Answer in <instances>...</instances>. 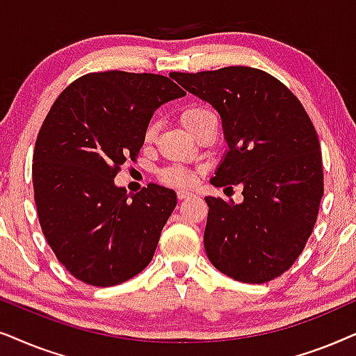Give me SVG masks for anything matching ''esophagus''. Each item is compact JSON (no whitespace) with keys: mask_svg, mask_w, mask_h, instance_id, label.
Returning <instances> with one entry per match:
<instances>
[{"mask_svg":"<svg viewBox=\"0 0 356 356\" xmlns=\"http://www.w3.org/2000/svg\"><path fill=\"white\" fill-rule=\"evenodd\" d=\"M188 197H192V192H188V191H179L177 192L179 200H186V198H188Z\"/></svg>","mask_w":356,"mask_h":356,"instance_id":"esophagus-1","label":"esophagus"}]
</instances>
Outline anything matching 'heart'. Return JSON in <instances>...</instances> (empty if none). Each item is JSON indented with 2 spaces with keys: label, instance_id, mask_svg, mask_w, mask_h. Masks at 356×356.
Returning a JSON list of instances; mask_svg holds the SVG:
<instances>
[{
  "label": "heart",
  "instance_id": "heart-1",
  "mask_svg": "<svg viewBox=\"0 0 356 356\" xmlns=\"http://www.w3.org/2000/svg\"><path fill=\"white\" fill-rule=\"evenodd\" d=\"M213 115V112L210 108L203 107V106H191L187 108H184L181 113V122L182 125L186 127L188 134H192V130L200 123L203 118ZM156 135V125H149L146 129V135L145 138L146 141H151ZM159 179L168 186H174V187H187L192 186L195 182V174L192 170H188L182 165H168V168L159 170Z\"/></svg>",
  "mask_w": 356,
  "mask_h": 356
}]
</instances>
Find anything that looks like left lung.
<instances>
[{"label":"left lung","mask_w":356,"mask_h":356,"mask_svg":"<svg viewBox=\"0 0 356 356\" xmlns=\"http://www.w3.org/2000/svg\"><path fill=\"white\" fill-rule=\"evenodd\" d=\"M170 76L221 115L229 149L210 182L243 184L239 205L205 198L208 259L243 283L280 277L305 249L324 195L321 145L309 115L285 84L257 68Z\"/></svg>","instance_id":"obj_1"}]
</instances>
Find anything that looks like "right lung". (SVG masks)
Masks as SVG:
<instances>
[{
    "label": "right lung",
    "mask_w": 356,
    "mask_h": 356,
    "mask_svg": "<svg viewBox=\"0 0 356 356\" xmlns=\"http://www.w3.org/2000/svg\"><path fill=\"white\" fill-rule=\"evenodd\" d=\"M182 96L168 76L101 71L71 83L47 113L32 158L34 200L47 243L78 280L118 285L153 259L175 192L149 184L129 195L113 179L136 161L156 108Z\"/></svg>",
    "instance_id": "obj_1"
}]
</instances>
